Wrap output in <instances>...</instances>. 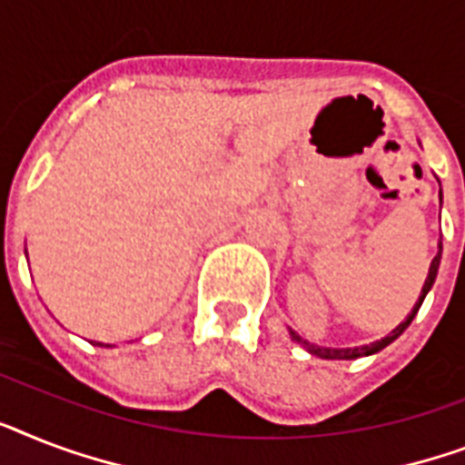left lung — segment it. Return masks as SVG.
<instances>
[{"label":"left lung","instance_id":"8db88e82","mask_svg":"<svg viewBox=\"0 0 465 465\" xmlns=\"http://www.w3.org/2000/svg\"><path fill=\"white\" fill-rule=\"evenodd\" d=\"M440 260H441V243H440V252L435 255V260H432V265H430V272H428V279H425V284H422V292H420V298H418V303L413 305V311H411V315L406 320H403L396 330H391V334H387V337L382 339V341H375L370 343V346H361V349H322V346H315V343L305 341V339H301L296 334V331H292V339L296 343H301L303 349H308L312 353V356H320V358H327V361H353V358H361V356H370V353H377V351H382L384 346H390L391 341H394L396 337H401L403 330L409 327L411 322H413V318H416V312L420 311L422 301H425V296H428V292L432 289V284H435L437 279V270H440Z\"/></svg>","mask_w":465,"mask_h":465}]
</instances>
